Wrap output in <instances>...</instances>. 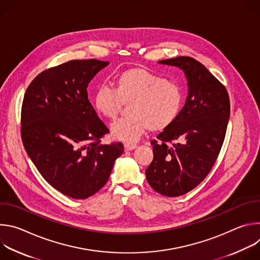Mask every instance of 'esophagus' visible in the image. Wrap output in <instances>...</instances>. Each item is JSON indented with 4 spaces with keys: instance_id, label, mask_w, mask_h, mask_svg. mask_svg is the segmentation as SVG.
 Instances as JSON below:
<instances>
[{
    "instance_id": "obj_1",
    "label": "esophagus",
    "mask_w": 260,
    "mask_h": 260,
    "mask_svg": "<svg viewBox=\"0 0 260 260\" xmlns=\"http://www.w3.org/2000/svg\"><path fill=\"white\" fill-rule=\"evenodd\" d=\"M135 148H137V145H135V144H129V143H125V144H124V149H125L126 151L134 150Z\"/></svg>"
}]
</instances>
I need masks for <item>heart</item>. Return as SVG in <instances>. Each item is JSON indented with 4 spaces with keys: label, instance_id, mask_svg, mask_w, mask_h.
Returning a JSON list of instances; mask_svg holds the SVG:
<instances>
[{
    "label": "heart",
    "instance_id": "obj_1",
    "mask_svg": "<svg viewBox=\"0 0 260 260\" xmlns=\"http://www.w3.org/2000/svg\"><path fill=\"white\" fill-rule=\"evenodd\" d=\"M114 89L98 87L93 106L103 117L113 120L128 104V116L111 125V134L120 141L135 142L148 128L152 132L171 126L182 108L183 93L179 85L142 68L127 69L115 77Z\"/></svg>",
    "mask_w": 260,
    "mask_h": 260
}]
</instances>
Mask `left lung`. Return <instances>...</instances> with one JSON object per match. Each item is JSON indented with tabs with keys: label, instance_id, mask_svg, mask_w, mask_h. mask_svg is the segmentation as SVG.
<instances>
[{
	"label": "left lung",
	"instance_id": "1",
	"mask_svg": "<svg viewBox=\"0 0 260 260\" xmlns=\"http://www.w3.org/2000/svg\"><path fill=\"white\" fill-rule=\"evenodd\" d=\"M158 63L181 69L188 86L175 122L151 142L153 160L145 172L156 192L174 198L197 187L211 171L224 141L231 105L225 87L194 58L179 56Z\"/></svg>",
	"mask_w": 260,
	"mask_h": 260
}]
</instances>
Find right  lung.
Instances as JSON below:
<instances>
[{
  "instance_id": "obj_1",
  "label": "right lung",
  "mask_w": 260,
  "mask_h": 260,
  "mask_svg": "<svg viewBox=\"0 0 260 260\" xmlns=\"http://www.w3.org/2000/svg\"><path fill=\"white\" fill-rule=\"evenodd\" d=\"M109 61L70 60L45 70L28 85L21 107L25 151L62 194L83 200L107 183L123 145H103L109 133L88 100L87 86Z\"/></svg>"
}]
</instances>
